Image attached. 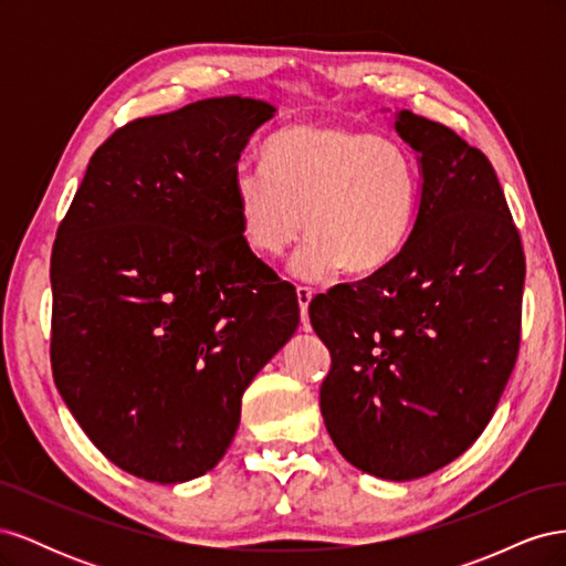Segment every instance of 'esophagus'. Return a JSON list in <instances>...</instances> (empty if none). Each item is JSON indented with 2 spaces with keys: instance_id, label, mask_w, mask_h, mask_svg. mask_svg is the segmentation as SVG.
Returning a JSON list of instances; mask_svg holds the SVG:
<instances>
[{
  "instance_id": "esophagus-1",
  "label": "esophagus",
  "mask_w": 566,
  "mask_h": 566,
  "mask_svg": "<svg viewBox=\"0 0 566 566\" xmlns=\"http://www.w3.org/2000/svg\"><path fill=\"white\" fill-rule=\"evenodd\" d=\"M314 297L312 287H297V302H300V314H302V328L310 331V302Z\"/></svg>"
}]
</instances>
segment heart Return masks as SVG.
I'll return each mask as SVG.
<instances>
[{"label":"heart","mask_w":566,"mask_h":566,"mask_svg":"<svg viewBox=\"0 0 566 566\" xmlns=\"http://www.w3.org/2000/svg\"><path fill=\"white\" fill-rule=\"evenodd\" d=\"M233 202L245 245L281 256L312 233L290 262L300 281L345 266L373 273L408 241L418 212V172L399 144L342 125H293L273 134L260 169L241 167Z\"/></svg>","instance_id":"heart-1"}]
</instances>
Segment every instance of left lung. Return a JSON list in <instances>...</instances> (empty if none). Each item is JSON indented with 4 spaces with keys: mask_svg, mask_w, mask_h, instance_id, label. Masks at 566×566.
Returning a JSON list of instances; mask_svg holds the SVG:
<instances>
[{
    "mask_svg": "<svg viewBox=\"0 0 566 566\" xmlns=\"http://www.w3.org/2000/svg\"><path fill=\"white\" fill-rule=\"evenodd\" d=\"M418 153L416 224L391 262L310 304L331 352L321 413L347 462L389 482L432 474L486 430L520 349L524 252L489 158L397 113Z\"/></svg>",
    "mask_w": 566,
    "mask_h": 566,
    "instance_id": "left-lung-1",
    "label": "left lung"
}]
</instances>
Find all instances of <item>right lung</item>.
I'll return each instance as SVG.
<instances>
[{
    "mask_svg": "<svg viewBox=\"0 0 566 566\" xmlns=\"http://www.w3.org/2000/svg\"><path fill=\"white\" fill-rule=\"evenodd\" d=\"M276 115L219 96L134 119L84 172L51 252V370L119 470L181 484L224 458L243 391L300 325L245 245L238 160Z\"/></svg>",
    "mask_w": 566,
    "mask_h": 566,
    "instance_id": "obj_1",
    "label": "right lung"
}]
</instances>
